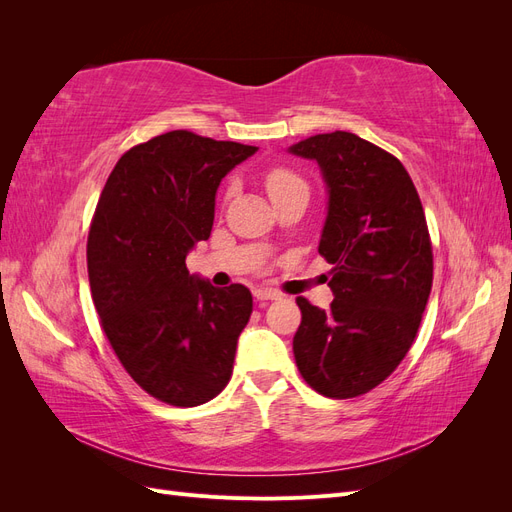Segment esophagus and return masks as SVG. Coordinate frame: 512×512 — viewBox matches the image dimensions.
<instances>
[{"mask_svg":"<svg viewBox=\"0 0 512 512\" xmlns=\"http://www.w3.org/2000/svg\"><path fill=\"white\" fill-rule=\"evenodd\" d=\"M254 297L258 301H275V299H282V294L271 290V288H256L254 290Z\"/></svg>","mask_w":512,"mask_h":512,"instance_id":"34e87169","label":"esophagus"}]
</instances>
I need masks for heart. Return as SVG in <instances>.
<instances>
[{"label": "heart", "mask_w": 512, "mask_h": 512, "mask_svg": "<svg viewBox=\"0 0 512 512\" xmlns=\"http://www.w3.org/2000/svg\"><path fill=\"white\" fill-rule=\"evenodd\" d=\"M265 185H267V192L273 200L277 196L286 194L288 190L299 188V185H305V183L288 168H271L265 177Z\"/></svg>", "instance_id": "heart-1"}]
</instances>
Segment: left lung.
Segmentation results:
<instances>
[{"instance_id":"left-lung-1","label":"left lung","mask_w":512,"mask_h":512,"mask_svg":"<svg viewBox=\"0 0 512 512\" xmlns=\"http://www.w3.org/2000/svg\"><path fill=\"white\" fill-rule=\"evenodd\" d=\"M290 153L314 160L329 192L318 252L333 265V303L299 297L292 339L303 380L348 399L389 378L408 354L433 282L425 211L395 156L352 132L316 134Z\"/></svg>"}]
</instances>
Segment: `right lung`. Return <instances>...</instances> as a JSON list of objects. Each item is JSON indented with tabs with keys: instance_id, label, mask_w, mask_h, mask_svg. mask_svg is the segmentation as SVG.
<instances>
[{
	"instance_id": "obj_1",
	"label": "right lung",
	"mask_w": 512,
	"mask_h": 512,
	"mask_svg": "<svg viewBox=\"0 0 512 512\" xmlns=\"http://www.w3.org/2000/svg\"><path fill=\"white\" fill-rule=\"evenodd\" d=\"M256 151L173 130L123 153L100 194L91 297L121 365L164 404L200 406L230 380L252 292L190 275L185 256L211 235L220 181Z\"/></svg>"
}]
</instances>
